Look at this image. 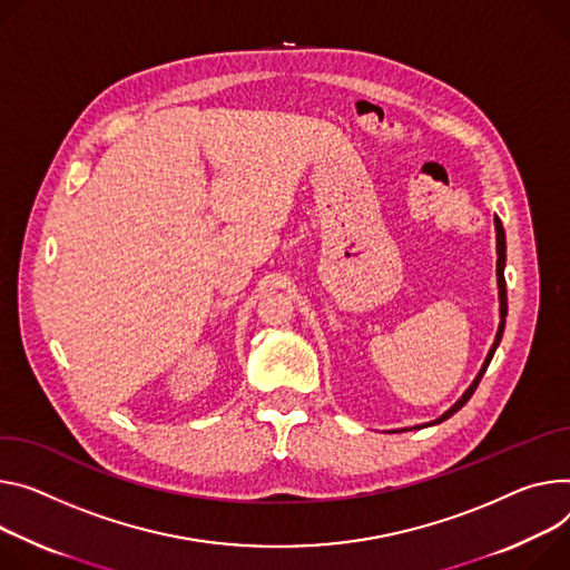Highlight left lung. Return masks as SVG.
<instances>
[{"mask_svg":"<svg viewBox=\"0 0 570 570\" xmlns=\"http://www.w3.org/2000/svg\"><path fill=\"white\" fill-rule=\"evenodd\" d=\"M495 232H498V286H500V327H498V334H495V343H493V347L489 350V356H487V361H484V366H482V371H480V375L475 377V382L469 386V391H465L463 395H461V400L454 404V406H450L443 416L439 419V421H434L432 425H436V423H443L445 419H450L452 413H456L465 402L471 400V395L475 393V389H478V384H480V380H482V375L487 373V368H489V364H491V358H493V352H495V347H498V343H500V338H502V330H504V316H507V282H504V229H502V223L495 218Z\"/></svg>","mask_w":570,"mask_h":570,"instance_id":"left-lung-1","label":"left lung"}]
</instances>
